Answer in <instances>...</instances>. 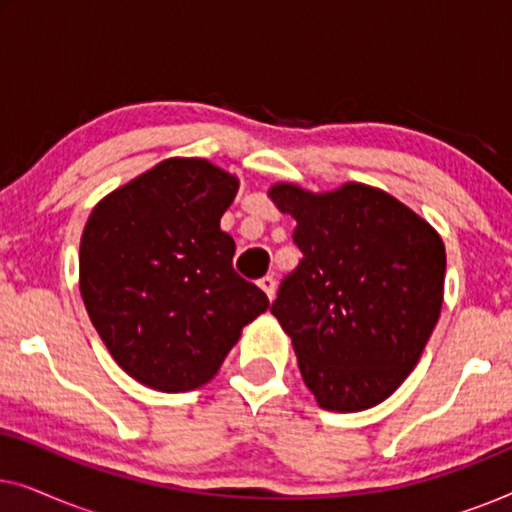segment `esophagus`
I'll use <instances>...</instances> for the list:
<instances>
[{"mask_svg":"<svg viewBox=\"0 0 512 512\" xmlns=\"http://www.w3.org/2000/svg\"><path fill=\"white\" fill-rule=\"evenodd\" d=\"M258 286H261V289L265 291V296H268L270 300L275 298V291H277V282H275V277H263V279H258Z\"/></svg>","mask_w":512,"mask_h":512,"instance_id":"obj_1","label":"esophagus"}]
</instances>
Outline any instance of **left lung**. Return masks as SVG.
<instances>
[{"instance_id": "8db88e82", "label": "left lung", "mask_w": 512, "mask_h": 512, "mask_svg": "<svg viewBox=\"0 0 512 512\" xmlns=\"http://www.w3.org/2000/svg\"><path fill=\"white\" fill-rule=\"evenodd\" d=\"M268 195L296 219L303 251L270 307L300 375L324 410L373 408L401 387L438 324L445 244L382 188L275 184Z\"/></svg>"}]
</instances>
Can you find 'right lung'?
Segmentation results:
<instances>
[{
    "mask_svg": "<svg viewBox=\"0 0 512 512\" xmlns=\"http://www.w3.org/2000/svg\"><path fill=\"white\" fill-rule=\"evenodd\" d=\"M240 179L167 158L111 191L81 235L79 286L109 354L144 387L179 394L219 373L268 296L233 270L221 230Z\"/></svg>",
    "mask_w": 512,
    "mask_h": 512,
    "instance_id": "add662e5",
    "label": "right lung"
}]
</instances>
